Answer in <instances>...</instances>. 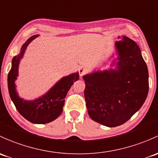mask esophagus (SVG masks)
Returning <instances> with one entry per match:
<instances>
[{
	"instance_id": "esophagus-1",
	"label": "esophagus",
	"mask_w": 158,
	"mask_h": 158,
	"mask_svg": "<svg viewBox=\"0 0 158 158\" xmlns=\"http://www.w3.org/2000/svg\"><path fill=\"white\" fill-rule=\"evenodd\" d=\"M79 76H82L85 74V69L83 66H80V67L79 68Z\"/></svg>"
}]
</instances>
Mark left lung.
Segmentation results:
<instances>
[{"label": "left lung", "mask_w": 158, "mask_h": 158, "mask_svg": "<svg viewBox=\"0 0 158 158\" xmlns=\"http://www.w3.org/2000/svg\"><path fill=\"white\" fill-rule=\"evenodd\" d=\"M114 44L117 57H109L110 67L82 77L88 114L107 127L129 120L143 105L149 88L148 70L139 45L127 36H119Z\"/></svg>", "instance_id": "obj_1"}]
</instances>
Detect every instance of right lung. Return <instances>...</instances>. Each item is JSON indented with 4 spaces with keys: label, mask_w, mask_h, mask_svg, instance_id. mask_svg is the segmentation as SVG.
I'll return each mask as SVG.
<instances>
[{
    "label": "right lung",
    "mask_w": 158,
    "mask_h": 158,
    "mask_svg": "<svg viewBox=\"0 0 158 158\" xmlns=\"http://www.w3.org/2000/svg\"><path fill=\"white\" fill-rule=\"evenodd\" d=\"M39 35L29 38L21 47L20 52L13 57L12 66L7 76V85L10 98L19 114L35 124H45L52 122L61 114L65 98L74 82L79 78V72L64 76L58 80L45 94L34 100L23 98L16 91V81L19 76V66L28 45Z\"/></svg>",
    "instance_id": "obj_1"
}]
</instances>
